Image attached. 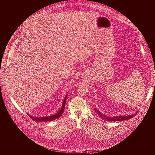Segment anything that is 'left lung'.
Wrapping results in <instances>:
<instances>
[{
  "label": "left lung",
  "mask_w": 155,
  "mask_h": 155,
  "mask_svg": "<svg viewBox=\"0 0 155 155\" xmlns=\"http://www.w3.org/2000/svg\"><path fill=\"white\" fill-rule=\"evenodd\" d=\"M95 111H96L97 114L101 118V119H104L107 121H120V120H128L130 119H131L133 118L134 115L137 113V111L136 113H135L134 114H133L132 115H130V116H113V117H109V116H107L105 114H103L102 113L100 112L98 110H97L96 108H94Z\"/></svg>",
  "instance_id": "1"
}]
</instances>
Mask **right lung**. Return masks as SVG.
Instances as JSON below:
<instances>
[{
    "instance_id": "obj_1",
    "label": "right lung",
    "mask_w": 155,
    "mask_h": 155,
    "mask_svg": "<svg viewBox=\"0 0 155 155\" xmlns=\"http://www.w3.org/2000/svg\"><path fill=\"white\" fill-rule=\"evenodd\" d=\"M67 97H68V94L64 97V99L63 102V105H62L60 110L55 114L49 116H45V117H33V116L28 114V113H27V114L29 116V117H30V118H31L33 120H34L35 121H36V122H48V121L50 122V121L55 120V119L59 118L63 114V113L64 112V108H65V104H66Z\"/></svg>"
}]
</instances>
